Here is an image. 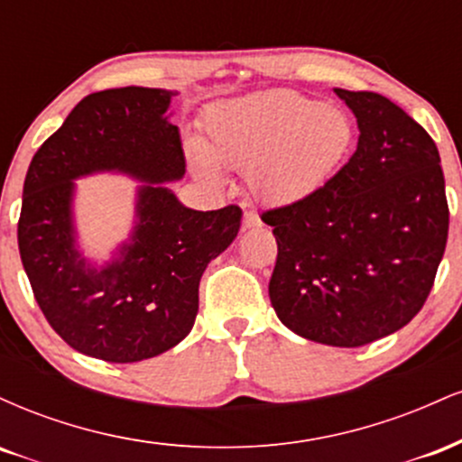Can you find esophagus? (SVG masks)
<instances>
[{
    "instance_id": "34e87169",
    "label": "esophagus",
    "mask_w": 462,
    "mask_h": 462,
    "mask_svg": "<svg viewBox=\"0 0 462 462\" xmlns=\"http://www.w3.org/2000/svg\"><path fill=\"white\" fill-rule=\"evenodd\" d=\"M261 226V217L254 213H245L243 215V230H252V227Z\"/></svg>"
}]
</instances>
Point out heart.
<instances>
[{
    "instance_id": "1",
    "label": "heart",
    "mask_w": 462,
    "mask_h": 462,
    "mask_svg": "<svg viewBox=\"0 0 462 462\" xmlns=\"http://www.w3.org/2000/svg\"><path fill=\"white\" fill-rule=\"evenodd\" d=\"M356 130L338 106L298 91H264L232 99L204 121V150L190 147L195 171L219 184L226 169L245 171L247 187L264 204L289 206L310 198L334 176L354 147Z\"/></svg>"
}]
</instances>
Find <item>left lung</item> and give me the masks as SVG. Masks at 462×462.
Segmentation results:
<instances>
[{
	"instance_id": "1",
	"label": "left lung",
	"mask_w": 462,
	"mask_h": 462,
	"mask_svg": "<svg viewBox=\"0 0 462 462\" xmlns=\"http://www.w3.org/2000/svg\"><path fill=\"white\" fill-rule=\"evenodd\" d=\"M334 93L356 115V152L310 198L261 219L278 243L269 280L278 319L309 341L360 347L426 304L449 208L430 134L384 95Z\"/></svg>"
}]
</instances>
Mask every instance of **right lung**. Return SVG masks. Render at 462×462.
Segmentation results:
<instances>
[{
  "label": "right lung",
  "mask_w": 462,
  "mask_h": 462,
  "mask_svg": "<svg viewBox=\"0 0 462 462\" xmlns=\"http://www.w3.org/2000/svg\"><path fill=\"white\" fill-rule=\"evenodd\" d=\"M173 91L91 93L32 158L17 226L34 298L58 337L106 363H136L178 346L199 309V280L235 241L241 208L193 210L162 182L187 171L178 125L164 116ZM119 171L146 182L137 226L113 263L93 268L75 247L72 180Z\"/></svg>",
  "instance_id": "right-lung-1"
}]
</instances>
